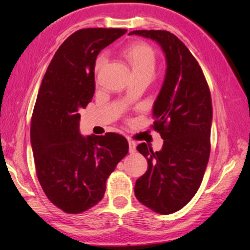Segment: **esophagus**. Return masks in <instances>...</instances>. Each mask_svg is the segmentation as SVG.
Here are the masks:
<instances>
[{
    "label": "esophagus",
    "instance_id": "obj_1",
    "mask_svg": "<svg viewBox=\"0 0 250 250\" xmlns=\"http://www.w3.org/2000/svg\"><path fill=\"white\" fill-rule=\"evenodd\" d=\"M128 144H129V151L133 154V152H136V143L135 141H132L131 139H128Z\"/></svg>",
    "mask_w": 250,
    "mask_h": 250
}]
</instances>
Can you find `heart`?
<instances>
[{
    "label": "heart",
    "instance_id": "b5f03b06",
    "mask_svg": "<svg viewBox=\"0 0 250 250\" xmlns=\"http://www.w3.org/2000/svg\"><path fill=\"white\" fill-rule=\"evenodd\" d=\"M122 57L128 62L131 74H150L152 75L156 66V55L154 49L147 43H133L125 49ZM103 64V59L96 62L95 69L98 70Z\"/></svg>",
    "mask_w": 250,
    "mask_h": 250
}]
</instances>
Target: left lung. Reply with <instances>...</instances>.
I'll use <instances>...</instances> for the list:
<instances>
[{
    "instance_id": "8db88e82",
    "label": "left lung",
    "mask_w": 250,
    "mask_h": 250,
    "mask_svg": "<svg viewBox=\"0 0 250 250\" xmlns=\"http://www.w3.org/2000/svg\"><path fill=\"white\" fill-rule=\"evenodd\" d=\"M129 35L154 40L165 54V78L152 106V128L164 145L159 151L138 145L148 169L136 181L135 195L150 210L170 214L192 200L203 180L210 156V89L199 62L173 33L136 30Z\"/></svg>"
}]
</instances>
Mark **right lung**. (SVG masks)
Returning <instances> with one entry per match:
<instances>
[{"label": "right lung", "mask_w": 250, "mask_h": 250, "mask_svg": "<svg viewBox=\"0 0 250 250\" xmlns=\"http://www.w3.org/2000/svg\"><path fill=\"white\" fill-rule=\"evenodd\" d=\"M125 29L87 28L69 36L42 78L31 118V147L44 194L66 213H81L102 200L105 182L128 154L125 138L114 132L84 137L81 109L95 92L100 51Z\"/></svg>", "instance_id": "obj_1"}]
</instances>
